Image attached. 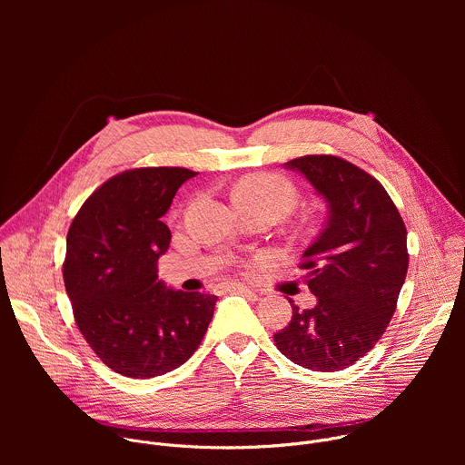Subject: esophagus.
<instances>
[{"instance_id": "34e87169", "label": "esophagus", "mask_w": 465, "mask_h": 465, "mask_svg": "<svg viewBox=\"0 0 465 465\" xmlns=\"http://www.w3.org/2000/svg\"><path fill=\"white\" fill-rule=\"evenodd\" d=\"M232 291H237V292H253V289H250L248 285H242V283H233V285H232Z\"/></svg>"}]
</instances>
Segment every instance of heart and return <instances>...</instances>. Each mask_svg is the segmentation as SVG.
<instances>
[{
    "instance_id": "1",
    "label": "heart",
    "mask_w": 465,
    "mask_h": 465,
    "mask_svg": "<svg viewBox=\"0 0 465 465\" xmlns=\"http://www.w3.org/2000/svg\"><path fill=\"white\" fill-rule=\"evenodd\" d=\"M233 196L235 203L271 208L280 215L289 213L298 203V191L294 183L276 174H262L244 180L235 189Z\"/></svg>"
}]
</instances>
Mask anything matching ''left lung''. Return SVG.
Masks as SVG:
<instances>
[{
    "instance_id": "obj_1",
    "label": "left lung",
    "mask_w": 465,
    "mask_h": 465,
    "mask_svg": "<svg viewBox=\"0 0 465 465\" xmlns=\"http://www.w3.org/2000/svg\"><path fill=\"white\" fill-rule=\"evenodd\" d=\"M323 198L327 219L303 252L312 309L292 300V316L274 333L278 350L312 371H337L364 357L382 337L409 271L407 228L384 187L337 156L283 163Z\"/></svg>"
}]
</instances>
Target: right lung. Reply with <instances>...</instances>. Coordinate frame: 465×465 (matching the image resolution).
<instances>
[{"instance_id":"obj_1","label":"right lung","mask_w":465,"mask_h":465,"mask_svg":"<svg viewBox=\"0 0 465 465\" xmlns=\"http://www.w3.org/2000/svg\"><path fill=\"white\" fill-rule=\"evenodd\" d=\"M193 176L182 167L124 171L88 198L68 232L64 285L75 322L97 357L132 379L182 366L213 318L217 296L158 280L171 242L162 217Z\"/></svg>"}]
</instances>
